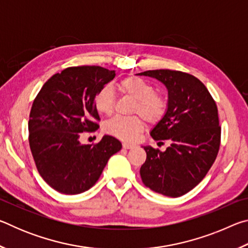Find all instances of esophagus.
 I'll return each mask as SVG.
<instances>
[{"mask_svg": "<svg viewBox=\"0 0 248 248\" xmlns=\"http://www.w3.org/2000/svg\"><path fill=\"white\" fill-rule=\"evenodd\" d=\"M123 148H124V149H127V150L132 149V148H134V144H132V143H127V142H124V143H123Z\"/></svg>", "mask_w": 248, "mask_h": 248, "instance_id": "34e87169", "label": "esophagus"}]
</instances>
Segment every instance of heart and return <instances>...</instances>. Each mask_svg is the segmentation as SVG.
<instances>
[{"mask_svg": "<svg viewBox=\"0 0 248 248\" xmlns=\"http://www.w3.org/2000/svg\"><path fill=\"white\" fill-rule=\"evenodd\" d=\"M121 94L136 100L131 108V117H115L104 124V131L123 141H133L143 131L144 120L149 124H157L164 118L169 100L163 94L155 93L154 87L144 79L127 77L117 83ZM94 106L98 114L110 116L115 109V95L109 86L100 89L94 98Z\"/></svg>", "mask_w": 248, "mask_h": 248, "instance_id": "obj_1", "label": "heart"}]
</instances>
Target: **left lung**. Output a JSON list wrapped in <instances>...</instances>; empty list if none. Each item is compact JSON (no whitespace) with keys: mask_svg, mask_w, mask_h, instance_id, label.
<instances>
[{"mask_svg":"<svg viewBox=\"0 0 248 248\" xmlns=\"http://www.w3.org/2000/svg\"><path fill=\"white\" fill-rule=\"evenodd\" d=\"M138 75L156 78L169 92V109L151 136L156 141L170 140V145L164 152L144 146L142 182L157 194L176 198L195 188L216 161L221 140L217 105L191 74L150 70Z\"/></svg>","mask_w":248,"mask_h":248,"instance_id":"obj_1","label":"left lung"}]
</instances>
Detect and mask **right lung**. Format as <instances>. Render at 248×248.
I'll list each match as a JSON object with an SVG mask.
<instances>
[{"mask_svg": "<svg viewBox=\"0 0 248 248\" xmlns=\"http://www.w3.org/2000/svg\"><path fill=\"white\" fill-rule=\"evenodd\" d=\"M102 66L66 68L52 75L33 100L28 121L29 146L37 170L54 190L77 195L97 182L120 141L104 136L96 144H82L79 136L95 131L97 92L115 78Z\"/></svg>", "mask_w": 248, "mask_h": 248, "instance_id": "add662e5", "label": "right lung"}]
</instances>
